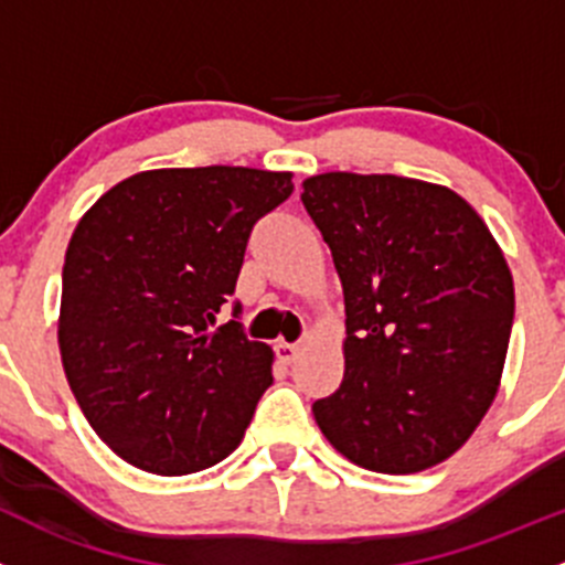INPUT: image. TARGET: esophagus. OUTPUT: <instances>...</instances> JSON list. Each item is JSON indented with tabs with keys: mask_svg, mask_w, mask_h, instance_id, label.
Returning <instances> with one entry per match:
<instances>
[{
	"mask_svg": "<svg viewBox=\"0 0 565 565\" xmlns=\"http://www.w3.org/2000/svg\"><path fill=\"white\" fill-rule=\"evenodd\" d=\"M300 350H303V344L300 342H278L276 344V353L284 364H292V361L300 355Z\"/></svg>",
	"mask_w": 565,
	"mask_h": 565,
	"instance_id": "obj_1",
	"label": "esophagus"
}]
</instances>
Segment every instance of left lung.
I'll return each mask as SVG.
<instances>
[{
	"instance_id": "8db88e82",
	"label": "left lung",
	"mask_w": 565,
	"mask_h": 565,
	"mask_svg": "<svg viewBox=\"0 0 565 565\" xmlns=\"http://www.w3.org/2000/svg\"><path fill=\"white\" fill-rule=\"evenodd\" d=\"M303 206L344 292V377L311 405L355 467L411 475L447 461L494 403L513 276L483 217L441 184L320 173Z\"/></svg>"
}]
</instances>
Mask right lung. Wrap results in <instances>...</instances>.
Instances as JSON below:
<instances>
[{
  "label": "right lung",
  "mask_w": 565,
  "mask_h": 565,
  "mask_svg": "<svg viewBox=\"0 0 565 565\" xmlns=\"http://www.w3.org/2000/svg\"><path fill=\"white\" fill-rule=\"evenodd\" d=\"M289 195L287 171L160 168L118 182L76 223L60 355L90 428L131 467L193 475L243 441L273 383V350L237 320L210 326L254 223Z\"/></svg>",
  "instance_id": "1"
}]
</instances>
